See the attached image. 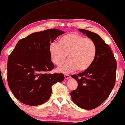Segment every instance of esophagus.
Returning a JSON list of instances; mask_svg holds the SVG:
<instances>
[{
    "label": "esophagus",
    "instance_id": "1",
    "mask_svg": "<svg viewBox=\"0 0 125 125\" xmlns=\"http://www.w3.org/2000/svg\"><path fill=\"white\" fill-rule=\"evenodd\" d=\"M64 77H65V78L66 80V79H69V78L71 77V76H70L69 75H68V74H64Z\"/></svg>",
    "mask_w": 125,
    "mask_h": 125
}]
</instances>
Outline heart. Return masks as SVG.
<instances>
[{"instance_id":"heart-1","label":"heart","mask_w":125,"mask_h":125,"mask_svg":"<svg viewBox=\"0 0 125 125\" xmlns=\"http://www.w3.org/2000/svg\"><path fill=\"white\" fill-rule=\"evenodd\" d=\"M49 52L52 62L57 66L63 64L68 55L69 61L59 68L61 72L69 73L76 69L84 72L93 64L97 48L93 40L80 34L72 33L61 37L59 44L51 42Z\"/></svg>"}]
</instances>
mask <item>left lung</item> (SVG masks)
<instances>
[{
  "mask_svg": "<svg viewBox=\"0 0 125 125\" xmlns=\"http://www.w3.org/2000/svg\"><path fill=\"white\" fill-rule=\"evenodd\" d=\"M96 44L97 53L93 64L86 71L72 77L78 83L77 88L71 92L72 100L78 107L95 109L110 95L115 83L117 62L110 47L97 33L79 30Z\"/></svg>",
  "mask_w": 125,
  "mask_h": 125,
  "instance_id": "8db88e82",
  "label": "left lung"
}]
</instances>
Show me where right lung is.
Returning <instances> with one entry per match:
<instances>
[{
    "mask_svg": "<svg viewBox=\"0 0 125 125\" xmlns=\"http://www.w3.org/2000/svg\"><path fill=\"white\" fill-rule=\"evenodd\" d=\"M65 32L48 29L35 32L19 41L8 56L7 81L12 93L27 105L37 106L47 102L52 86L64 80L62 73H48L54 67L49 47Z\"/></svg>",
    "mask_w": 125,
    "mask_h": 125,
    "instance_id": "right-lung-1",
    "label": "right lung"
}]
</instances>
